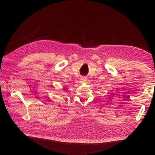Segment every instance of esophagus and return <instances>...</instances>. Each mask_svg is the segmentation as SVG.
Segmentation results:
<instances>
[{"label":"esophagus","mask_w":155,"mask_h":155,"mask_svg":"<svg viewBox=\"0 0 155 155\" xmlns=\"http://www.w3.org/2000/svg\"><path fill=\"white\" fill-rule=\"evenodd\" d=\"M81 80H82V81H83V82L86 81V78H85V77H81Z\"/></svg>","instance_id":"esophagus-1"}]
</instances>
